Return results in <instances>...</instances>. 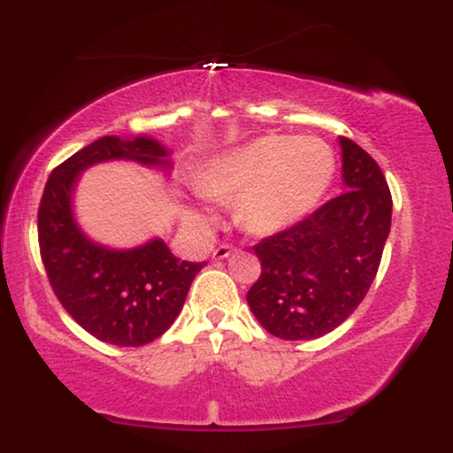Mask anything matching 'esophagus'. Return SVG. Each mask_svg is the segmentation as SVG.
Instances as JSON below:
<instances>
[{
	"label": "esophagus",
	"instance_id": "esophagus-1",
	"mask_svg": "<svg viewBox=\"0 0 453 453\" xmlns=\"http://www.w3.org/2000/svg\"><path fill=\"white\" fill-rule=\"evenodd\" d=\"M232 253H234V247H230V244H219V247L212 251V259H217V262H219V259L230 257Z\"/></svg>",
	"mask_w": 453,
	"mask_h": 453
}]
</instances>
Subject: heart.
I'll use <instances>...</instances> for the list:
<instances>
[{
	"label": "heart",
	"instance_id": "b5f03b06",
	"mask_svg": "<svg viewBox=\"0 0 453 453\" xmlns=\"http://www.w3.org/2000/svg\"><path fill=\"white\" fill-rule=\"evenodd\" d=\"M334 153L315 136L268 134L227 150L200 176V191L217 200L238 197V221L249 232L277 234L303 221L334 179ZM204 223L196 211H185Z\"/></svg>",
	"mask_w": 453,
	"mask_h": 453
}]
</instances>
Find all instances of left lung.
<instances>
[{
    "label": "left lung",
    "instance_id": "obj_1",
    "mask_svg": "<svg viewBox=\"0 0 453 453\" xmlns=\"http://www.w3.org/2000/svg\"><path fill=\"white\" fill-rule=\"evenodd\" d=\"M342 194L289 230L256 244L262 277L249 309L270 334L311 341L349 317L375 280L392 226V196L377 161L339 138Z\"/></svg>",
    "mask_w": 453,
    "mask_h": 453
}]
</instances>
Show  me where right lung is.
<instances>
[{"label":"right lung","mask_w":453,"mask_h":453,"mask_svg":"<svg viewBox=\"0 0 453 453\" xmlns=\"http://www.w3.org/2000/svg\"><path fill=\"white\" fill-rule=\"evenodd\" d=\"M106 161H134L168 176L173 150L147 134L104 136L65 159L50 173L40 202V251L53 292L76 324L111 345L140 347L174 324L206 262L179 259L159 236L117 249L82 230L74 212L78 180Z\"/></svg>","instance_id":"right-lung-1"}]
</instances>
